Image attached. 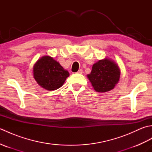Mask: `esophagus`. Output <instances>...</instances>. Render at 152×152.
Masks as SVG:
<instances>
[{
  "label": "esophagus",
  "mask_w": 152,
  "mask_h": 152,
  "mask_svg": "<svg viewBox=\"0 0 152 152\" xmlns=\"http://www.w3.org/2000/svg\"><path fill=\"white\" fill-rule=\"evenodd\" d=\"M78 73H79V74H82V73H83V70H82V69H80V70L78 71Z\"/></svg>",
  "instance_id": "1"
}]
</instances>
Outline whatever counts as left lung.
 <instances>
[{
	"label": "left lung",
	"instance_id": "1",
	"mask_svg": "<svg viewBox=\"0 0 152 152\" xmlns=\"http://www.w3.org/2000/svg\"><path fill=\"white\" fill-rule=\"evenodd\" d=\"M119 76L120 71L117 64L114 61L104 59L93 64L88 78L95 91L102 93L114 89Z\"/></svg>",
	"mask_w": 152,
	"mask_h": 152
}]
</instances>
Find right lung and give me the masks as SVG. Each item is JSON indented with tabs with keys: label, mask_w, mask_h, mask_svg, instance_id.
<instances>
[{
	"label": "right lung",
	"mask_w": 152,
	"mask_h": 152,
	"mask_svg": "<svg viewBox=\"0 0 152 152\" xmlns=\"http://www.w3.org/2000/svg\"><path fill=\"white\" fill-rule=\"evenodd\" d=\"M34 78L40 86L48 91L61 88L69 73L50 56L42 57L33 68Z\"/></svg>",
	"instance_id": "add662e5"
}]
</instances>
